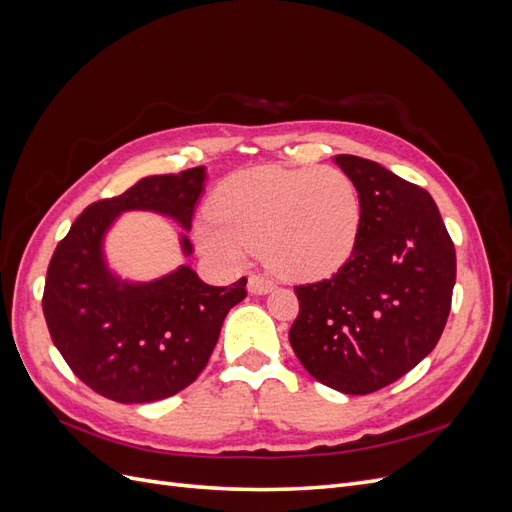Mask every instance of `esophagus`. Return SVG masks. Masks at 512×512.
<instances>
[{"instance_id":"1","label":"esophagus","mask_w":512,"mask_h":512,"mask_svg":"<svg viewBox=\"0 0 512 512\" xmlns=\"http://www.w3.org/2000/svg\"><path fill=\"white\" fill-rule=\"evenodd\" d=\"M247 288H250L252 294H267L273 288V280L267 275L252 273L250 280H247Z\"/></svg>"}]
</instances>
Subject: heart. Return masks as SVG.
Wrapping results in <instances>:
<instances>
[{
	"label": "heart",
	"instance_id": "obj_1",
	"mask_svg": "<svg viewBox=\"0 0 512 512\" xmlns=\"http://www.w3.org/2000/svg\"><path fill=\"white\" fill-rule=\"evenodd\" d=\"M359 224V192L342 170L254 166L218 185L196 241L226 265L262 250L277 273L318 277L350 256Z\"/></svg>",
	"mask_w": 512,
	"mask_h": 512
}]
</instances>
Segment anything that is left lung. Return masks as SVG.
Here are the masks:
<instances>
[{
    "label": "left lung",
    "mask_w": 512,
    "mask_h": 512,
    "mask_svg": "<svg viewBox=\"0 0 512 512\" xmlns=\"http://www.w3.org/2000/svg\"><path fill=\"white\" fill-rule=\"evenodd\" d=\"M335 162L359 192V235L333 277L294 286L299 316L288 339L318 382L367 395L436 348L451 312L457 258L423 188L365 158Z\"/></svg>",
    "instance_id": "obj_1"
}]
</instances>
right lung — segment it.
<instances>
[{
    "label": "right lung",
    "instance_id": "1",
    "mask_svg": "<svg viewBox=\"0 0 512 512\" xmlns=\"http://www.w3.org/2000/svg\"><path fill=\"white\" fill-rule=\"evenodd\" d=\"M203 183L205 166L145 177L89 205L55 247L42 294L46 327L74 376L102 397L149 404L183 391L205 369L226 314L245 299V277L209 286L183 265L128 284L106 269L102 239L119 213L156 211L190 230ZM181 245L192 254L185 235Z\"/></svg>",
    "mask_w": 512,
    "mask_h": 512
}]
</instances>
